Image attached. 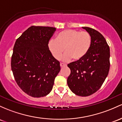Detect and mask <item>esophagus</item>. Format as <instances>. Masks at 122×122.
Returning <instances> with one entry per match:
<instances>
[{
  "label": "esophagus",
  "mask_w": 122,
  "mask_h": 122,
  "mask_svg": "<svg viewBox=\"0 0 122 122\" xmlns=\"http://www.w3.org/2000/svg\"><path fill=\"white\" fill-rule=\"evenodd\" d=\"M66 65L65 64H64V63H60V66H61V68H63V67H65V66H66Z\"/></svg>",
  "instance_id": "esophagus-1"
}]
</instances>
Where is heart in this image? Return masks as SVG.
<instances>
[{
  "label": "heart",
  "instance_id": "1",
  "mask_svg": "<svg viewBox=\"0 0 122 122\" xmlns=\"http://www.w3.org/2000/svg\"><path fill=\"white\" fill-rule=\"evenodd\" d=\"M91 43V36L87 32L65 29L57 34L56 40L49 41L48 49L56 60L60 58L65 49L66 53L62 57L63 61H69L71 58L78 61L89 51Z\"/></svg>",
  "mask_w": 122,
  "mask_h": 122
}]
</instances>
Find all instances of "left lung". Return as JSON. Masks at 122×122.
<instances>
[{"label":"left lung","mask_w":122,"mask_h":122,"mask_svg":"<svg viewBox=\"0 0 122 122\" xmlns=\"http://www.w3.org/2000/svg\"><path fill=\"white\" fill-rule=\"evenodd\" d=\"M82 28L90 35L91 46L83 58L68 65L71 74L67 83L73 93L86 97L98 90L108 76L110 50L105 39L99 32L89 27Z\"/></svg>","instance_id":"1"}]
</instances>
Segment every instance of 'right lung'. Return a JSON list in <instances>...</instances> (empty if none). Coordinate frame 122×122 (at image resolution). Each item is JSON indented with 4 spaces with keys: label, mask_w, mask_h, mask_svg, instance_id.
<instances>
[{
    "label": "right lung",
    "mask_w": 122,
    "mask_h": 122,
    "mask_svg": "<svg viewBox=\"0 0 122 122\" xmlns=\"http://www.w3.org/2000/svg\"><path fill=\"white\" fill-rule=\"evenodd\" d=\"M56 28L32 26L16 41L11 70L17 85L33 97L49 94L60 71V62L53 57L48 43Z\"/></svg>",
    "instance_id": "obj_1"
}]
</instances>
